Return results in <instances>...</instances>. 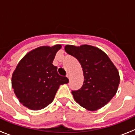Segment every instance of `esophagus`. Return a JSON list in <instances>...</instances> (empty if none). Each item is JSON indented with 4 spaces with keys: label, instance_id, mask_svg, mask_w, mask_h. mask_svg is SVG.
<instances>
[{
    "label": "esophagus",
    "instance_id": "esophagus-1",
    "mask_svg": "<svg viewBox=\"0 0 135 135\" xmlns=\"http://www.w3.org/2000/svg\"><path fill=\"white\" fill-rule=\"evenodd\" d=\"M66 76H67V77H68V78L69 80H70V75L69 74H67Z\"/></svg>",
    "mask_w": 135,
    "mask_h": 135
}]
</instances>
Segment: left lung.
Here are the masks:
<instances>
[{"instance_id":"8db88e82","label":"left lung","mask_w":135,"mask_h":135,"mask_svg":"<svg viewBox=\"0 0 135 135\" xmlns=\"http://www.w3.org/2000/svg\"><path fill=\"white\" fill-rule=\"evenodd\" d=\"M65 51L78 59L84 74L82 86L71 91L75 101L90 111L103 108L118 89L120 76L115 66L103 51L90 45H66Z\"/></svg>"}]
</instances>
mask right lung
<instances>
[{
    "label": "right lung",
    "instance_id": "1",
    "mask_svg": "<svg viewBox=\"0 0 135 135\" xmlns=\"http://www.w3.org/2000/svg\"><path fill=\"white\" fill-rule=\"evenodd\" d=\"M60 45L40 46L26 55L12 75V88L20 103L32 110H39L53 101L59 86L68 78L57 72L53 64Z\"/></svg>",
    "mask_w": 135,
    "mask_h": 135
}]
</instances>
